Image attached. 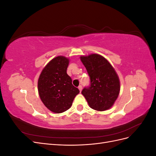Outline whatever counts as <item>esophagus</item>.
<instances>
[{"label": "esophagus", "instance_id": "esophagus-1", "mask_svg": "<svg viewBox=\"0 0 156 156\" xmlns=\"http://www.w3.org/2000/svg\"><path fill=\"white\" fill-rule=\"evenodd\" d=\"M78 88H79V91H80V92H81V90H82V88H83L82 86H81V85H80V86H79Z\"/></svg>", "mask_w": 156, "mask_h": 156}]
</instances>
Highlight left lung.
<instances>
[{"label": "left lung", "instance_id": "left-lung-1", "mask_svg": "<svg viewBox=\"0 0 156 156\" xmlns=\"http://www.w3.org/2000/svg\"><path fill=\"white\" fill-rule=\"evenodd\" d=\"M81 62L90 79V85L81 93L89 106L98 111L110 108L119 95V77L109 62L98 54L81 56Z\"/></svg>", "mask_w": 156, "mask_h": 156}]
</instances>
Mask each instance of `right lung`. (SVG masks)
Here are the masks:
<instances>
[{
  "label": "right lung",
  "instance_id": "add662e5",
  "mask_svg": "<svg viewBox=\"0 0 156 156\" xmlns=\"http://www.w3.org/2000/svg\"><path fill=\"white\" fill-rule=\"evenodd\" d=\"M69 60L63 56L52 59L42 70L37 81L41 101L55 113L63 112L71 107L79 89L72 84L67 74Z\"/></svg>",
  "mask_w": 156,
  "mask_h": 156
}]
</instances>
